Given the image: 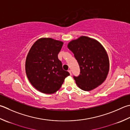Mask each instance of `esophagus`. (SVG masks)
<instances>
[{
    "label": "esophagus",
    "mask_w": 130,
    "mask_h": 130,
    "mask_svg": "<svg viewBox=\"0 0 130 130\" xmlns=\"http://www.w3.org/2000/svg\"><path fill=\"white\" fill-rule=\"evenodd\" d=\"M68 72H69V73H70V75H72V72H71V70H68Z\"/></svg>",
    "instance_id": "1"
}]
</instances>
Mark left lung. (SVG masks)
I'll return each instance as SVG.
<instances>
[{"instance_id":"obj_1","label":"left lung","mask_w":130,"mask_h":130,"mask_svg":"<svg viewBox=\"0 0 130 130\" xmlns=\"http://www.w3.org/2000/svg\"><path fill=\"white\" fill-rule=\"evenodd\" d=\"M68 47L80 68L79 75L73 77L78 87L89 91L101 85L109 70L108 56L103 45L97 40L82 36L71 41Z\"/></svg>"}]
</instances>
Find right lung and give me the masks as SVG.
<instances>
[{"mask_svg":"<svg viewBox=\"0 0 130 130\" xmlns=\"http://www.w3.org/2000/svg\"><path fill=\"white\" fill-rule=\"evenodd\" d=\"M62 42L52 38H40L34 43L28 53L25 70L33 87L44 93L58 91L69 73L62 69L58 54Z\"/></svg>","mask_w":130,"mask_h":130,"instance_id":"1","label":"right lung"}]
</instances>
